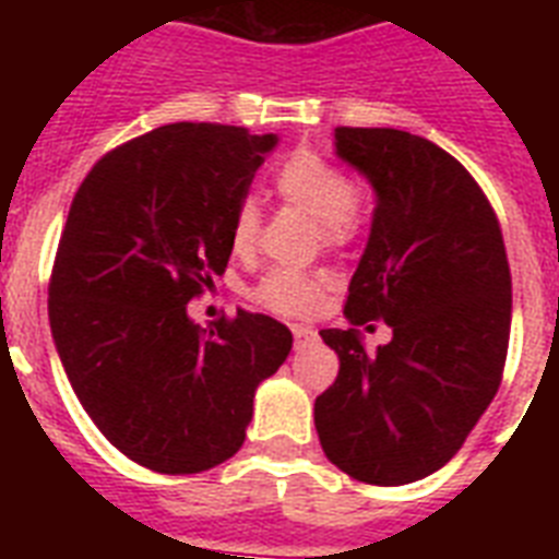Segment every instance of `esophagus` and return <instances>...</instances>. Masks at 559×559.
I'll use <instances>...</instances> for the list:
<instances>
[{"mask_svg":"<svg viewBox=\"0 0 559 559\" xmlns=\"http://www.w3.org/2000/svg\"><path fill=\"white\" fill-rule=\"evenodd\" d=\"M293 336H296V345H307V342H313L319 333H316L310 324H293Z\"/></svg>","mask_w":559,"mask_h":559,"instance_id":"34e87169","label":"esophagus"}]
</instances>
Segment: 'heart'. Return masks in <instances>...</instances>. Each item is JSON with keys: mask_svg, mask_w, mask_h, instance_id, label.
I'll use <instances>...</instances> for the list:
<instances>
[{"mask_svg": "<svg viewBox=\"0 0 559 559\" xmlns=\"http://www.w3.org/2000/svg\"><path fill=\"white\" fill-rule=\"evenodd\" d=\"M275 191L284 202L313 214L328 246L350 243L366 226V191L322 153L296 151L287 156L275 170ZM228 243L240 258L261 243V205L254 197H243L235 205ZM252 298L278 316H310L322 305L324 278L293 266H275L254 284Z\"/></svg>", "mask_w": 559, "mask_h": 559, "instance_id": "1", "label": "heart"}]
</instances>
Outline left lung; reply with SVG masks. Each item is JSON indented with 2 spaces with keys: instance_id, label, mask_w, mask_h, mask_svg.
I'll list each match as a JSON object with an SVG mask.
<instances>
[{
  "instance_id": "obj_1",
  "label": "left lung",
  "mask_w": 559,
  "mask_h": 559,
  "mask_svg": "<svg viewBox=\"0 0 559 559\" xmlns=\"http://www.w3.org/2000/svg\"><path fill=\"white\" fill-rule=\"evenodd\" d=\"M333 139L377 193L345 319H382L391 342L368 354L357 328L322 331L340 377L316 397V432L350 478L408 485L461 450L499 391L511 266L485 191L438 144L391 127H336Z\"/></svg>"
}]
</instances>
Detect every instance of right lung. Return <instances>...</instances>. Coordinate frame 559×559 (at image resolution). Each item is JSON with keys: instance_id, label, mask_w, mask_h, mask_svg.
Listing matches in <instances>:
<instances>
[{"instance_id": "1", "label": "right lung", "mask_w": 559, "mask_h": 559, "mask_svg": "<svg viewBox=\"0 0 559 559\" xmlns=\"http://www.w3.org/2000/svg\"><path fill=\"white\" fill-rule=\"evenodd\" d=\"M275 144L165 124L100 156L74 193L48 284L55 348L92 424L153 473L231 459L254 389L293 348L270 316L237 310L202 331L186 307L226 272L235 205Z\"/></svg>"}]
</instances>
